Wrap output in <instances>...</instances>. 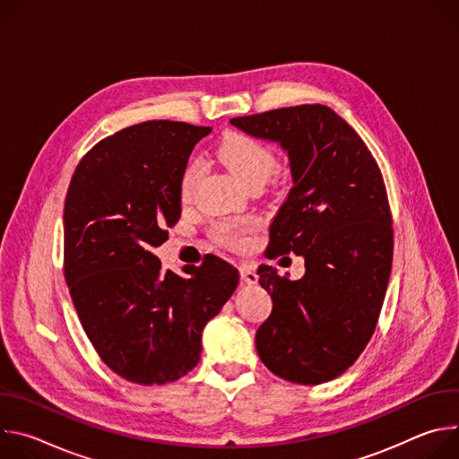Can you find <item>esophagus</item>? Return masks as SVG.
I'll list each match as a JSON object with an SVG mask.
<instances>
[{
    "label": "esophagus",
    "mask_w": 459,
    "mask_h": 459,
    "mask_svg": "<svg viewBox=\"0 0 459 459\" xmlns=\"http://www.w3.org/2000/svg\"><path fill=\"white\" fill-rule=\"evenodd\" d=\"M239 274H241V281H243L245 285H255L257 280H259V276L255 274V271H254L250 265H247V264H243V265L239 267Z\"/></svg>",
    "instance_id": "1"
}]
</instances>
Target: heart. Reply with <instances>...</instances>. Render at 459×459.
Masks as SVG:
<instances>
[{"label": "heart", "mask_w": 459, "mask_h": 459, "mask_svg": "<svg viewBox=\"0 0 459 459\" xmlns=\"http://www.w3.org/2000/svg\"><path fill=\"white\" fill-rule=\"evenodd\" d=\"M220 161L230 170V174L243 185H250L254 181H267L271 172L274 170L276 160L274 154L254 138L245 134H229L218 147ZM202 172L200 163H190L181 178V195L186 200L192 194L194 183ZM254 227L252 220L243 221H221L214 227V236L225 245L241 243V234Z\"/></svg>", "instance_id": "obj_1"}]
</instances>
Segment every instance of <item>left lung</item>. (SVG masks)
Masks as SVG:
<instances>
[{
	"label": "left lung",
	"mask_w": 459,
	"mask_h": 459,
	"mask_svg": "<svg viewBox=\"0 0 459 459\" xmlns=\"http://www.w3.org/2000/svg\"><path fill=\"white\" fill-rule=\"evenodd\" d=\"M287 152L292 185L271 223L269 257L294 252L292 281L261 265L273 312L255 349L276 376L319 385L342 376L374 334L392 269V218L383 176L356 130L325 105L230 119Z\"/></svg>",
	"instance_id": "obj_1"
}]
</instances>
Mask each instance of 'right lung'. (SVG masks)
<instances>
[{
  "mask_svg": "<svg viewBox=\"0 0 459 459\" xmlns=\"http://www.w3.org/2000/svg\"><path fill=\"white\" fill-rule=\"evenodd\" d=\"M209 126L145 121L92 147L65 198V280L100 358L121 377L163 385L200 361L202 333L239 283L218 255L183 274L152 248L181 216V178Z\"/></svg>",
  "mask_w": 459,
  "mask_h": 459,
  "instance_id": "obj_1",
  "label": "right lung"
}]
</instances>
